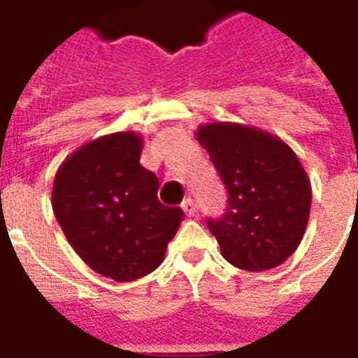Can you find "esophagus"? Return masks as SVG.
<instances>
[{
    "label": "esophagus",
    "mask_w": 358,
    "mask_h": 358,
    "mask_svg": "<svg viewBox=\"0 0 358 358\" xmlns=\"http://www.w3.org/2000/svg\"><path fill=\"white\" fill-rule=\"evenodd\" d=\"M182 209H184V213H186L187 217H195V201L192 199V197H187V199H184V203H182Z\"/></svg>",
    "instance_id": "obj_1"
}]
</instances>
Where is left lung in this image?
<instances>
[{"label":"left lung","mask_w":358,"mask_h":358,"mask_svg":"<svg viewBox=\"0 0 358 358\" xmlns=\"http://www.w3.org/2000/svg\"><path fill=\"white\" fill-rule=\"evenodd\" d=\"M195 138L224 182L228 207L207 218L220 253L251 272L276 268L299 248L310 213V180L284 141L236 122L197 128Z\"/></svg>","instance_id":"1"}]
</instances>
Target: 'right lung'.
<instances>
[{"mask_svg": "<svg viewBox=\"0 0 358 358\" xmlns=\"http://www.w3.org/2000/svg\"><path fill=\"white\" fill-rule=\"evenodd\" d=\"M141 136L117 132L76 149L59 166L51 205L69 243L90 268L117 282L163 263L184 210L164 207L159 180L140 164Z\"/></svg>", "mask_w": 358, "mask_h": 358, "instance_id": "right-lung-1", "label": "right lung"}]
</instances>
